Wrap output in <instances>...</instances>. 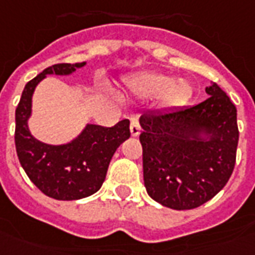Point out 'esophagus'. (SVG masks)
Masks as SVG:
<instances>
[{
	"label": "esophagus",
	"mask_w": 255,
	"mask_h": 255,
	"mask_svg": "<svg viewBox=\"0 0 255 255\" xmlns=\"http://www.w3.org/2000/svg\"><path fill=\"white\" fill-rule=\"evenodd\" d=\"M141 131V126H140V122L137 118H133V120L130 121V133L133 137H137V135L140 134Z\"/></svg>",
	"instance_id": "34e87169"
}]
</instances>
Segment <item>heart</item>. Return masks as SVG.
I'll return each mask as SVG.
<instances>
[{
  "mask_svg": "<svg viewBox=\"0 0 255 255\" xmlns=\"http://www.w3.org/2000/svg\"><path fill=\"white\" fill-rule=\"evenodd\" d=\"M131 88L145 98L160 95L163 105L167 107L185 105L191 95V87L186 80H172L170 74L164 73L142 74L133 80Z\"/></svg>",
  "mask_w": 255,
  "mask_h": 255,
  "instance_id": "heart-1",
  "label": "heart"
}]
</instances>
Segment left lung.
Returning a JSON list of instances; mask_svg holds the SVG:
<instances>
[{
	"mask_svg": "<svg viewBox=\"0 0 255 255\" xmlns=\"http://www.w3.org/2000/svg\"><path fill=\"white\" fill-rule=\"evenodd\" d=\"M201 103L140 117L144 185L163 206L186 211L205 204L230 179L237 159V107L216 83Z\"/></svg>",
	"mask_w": 255,
	"mask_h": 255,
	"instance_id": "left-lung-1",
	"label": "left lung"
}]
</instances>
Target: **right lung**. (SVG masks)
<instances>
[{
    "mask_svg": "<svg viewBox=\"0 0 255 255\" xmlns=\"http://www.w3.org/2000/svg\"><path fill=\"white\" fill-rule=\"evenodd\" d=\"M84 65L57 64L44 69L25 84L16 109L14 144L20 164L39 190L61 201L85 198L99 190L115 150L130 137L129 120L113 128L87 125L74 140L62 145L44 144L29 133L28 118L36 85L47 74L68 76Z\"/></svg>",
    "mask_w": 255,
    "mask_h": 255,
    "instance_id": "obj_1",
    "label": "right lung"
}]
</instances>
